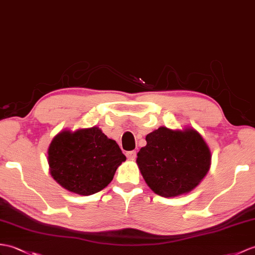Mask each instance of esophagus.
Here are the masks:
<instances>
[{"label":"esophagus","instance_id":"obj_1","mask_svg":"<svg viewBox=\"0 0 255 255\" xmlns=\"http://www.w3.org/2000/svg\"><path fill=\"white\" fill-rule=\"evenodd\" d=\"M126 156L129 159H134L135 156H137V152H135V151H129V152L126 153Z\"/></svg>","mask_w":255,"mask_h":255}]
</instances>
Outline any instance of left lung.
<instances>
[{
	"label": "left lung",
	"instance_id": "left-lung-1",
	"mask_svg": "<svg viewBox=\"0 0 255 255\" xmlns=\"http://www.w3.org/2000/svg\"><path fill=\"white\" fill-rule=\"evenodd\" d=\"M137 154L141 175L152 191L164 198L188 193L197 187L211 165V151L197 130L159 127L146 134Z\"/></svg>",
	"mask_w": 255,
	"mask_h": 255
}]
</instances>
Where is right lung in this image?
<instances>
[{"label": "right lung", "mask_w": 255, "mask_h": 255, "mask_svg": "<svg viewBox=\"0 0 255 255\" xmlns=\"http://www.w3.org/2000/svg\"><path fill=\"white\" fill-rule=\"evenodd\" d=\"M125 161L116 141L96 126L74 132L64 130L55 135L47 151L51 176L66 190L80 195L104 189Z\"/></svg>", "instance_id": "right-lung-1"}]
</instances>
